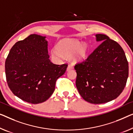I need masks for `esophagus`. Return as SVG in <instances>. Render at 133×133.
I'll use <instances>...</instances> for the list:
<instances>
[{
	"label": "esophagus",
	"instance_id": "34e87169",
	"mask_svg": "<svg viewBox=\"0 0 133 133\" xmlns=\"http://www.w3.org/2000/svg\"><path fill=\"white\" fill-rule=\"evenodd\" d=\"M73 69V66H71L70 64H69L68 66H67V71H70V70H72Z\"/></svg>",
	"mask_w": 133,
	"mask_h": 133
}]
</instances>
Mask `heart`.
<instances>
[{"label":"heart","mask_w":133,"mask_h":133,"mask_svg":"<svg viewBox=\"0 0 133 133\" xmlns=\"http://www.w3.org/2000/svg\"><path fill=\"white\" fill-rule=\"evenodd\" d=\"M88 47L85 43L74 39L66 38L58 42L57 49L54 48L51 51L53 58L58 60L66 56H70V58L75 63L85 60L88 54Z\"/></svg>","instance_id":"1"}]
</instances>
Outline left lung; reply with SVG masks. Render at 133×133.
I'll list each match as a JSON object with an SVG mask.
<instances>
[{
  "mask_svg": "<svg viewBox=\"0 0 133 133\" xmlns=\"http://www.w3.org/2000/svg\"><path fill=\"white\" fill-rule=\"evenodd\" d=\"M102 42L85 61L75 65L76 86L81 97L92 104L115 99L126 85L128 63L116 42L103 34L96 35Z\"/></svg>",
  "mask_w": 133,
  "mask_h": 133,
  "instance_id": "left-lung-1",
  "label": "left lung"
}]
</instances>
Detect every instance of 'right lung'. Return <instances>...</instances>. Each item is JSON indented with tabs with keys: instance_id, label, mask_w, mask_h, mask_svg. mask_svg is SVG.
<instances>
[{
	"instance_id": "1",
	"label": "right lung",
	"mask_w": 133,
	"mask_h": 133,
	"mask_svg": "<svg viewBox=\"0 0 133 133\" xmlns=\"http://www.w3.org/2000/svg\"><path fill=\"white\" fill-rule=\"evenodd\" d=\"M49 58L46 36L33 34L15 43L5 61L6 81L15 96L32 104L50 97L67 64H53Z\"/></svg>"
}]
</instances>
